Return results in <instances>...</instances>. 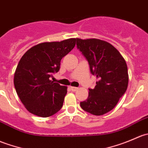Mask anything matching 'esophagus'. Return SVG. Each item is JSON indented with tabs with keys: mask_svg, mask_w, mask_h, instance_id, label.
<instances>
[{
	"mask_svg": "<svg viewBox=\"0 0 148 148\" xmlns=\"http://www.w3.org/2000/svg\"><path fill=\"white\" fill-rule=\"evenodd\" d=\"M79 89L78 87H75V86H71V90L73 91V92H76Z\"/></svg>",
	"mask_w": 148,
	"mask_h": 148,
	"instance_id": "1",
	"label": "esophagus"
}]
</instances>
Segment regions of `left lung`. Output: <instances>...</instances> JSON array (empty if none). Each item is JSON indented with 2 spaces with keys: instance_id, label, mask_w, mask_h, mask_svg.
I'll list each match as a JSON object with an SVG mask.
<instances>
[{
  "instance_id": "left-lung-1",
  "label": "left lung",
  "mask_w": 148,
  "mask_h": 148,
  "mask_svg": "<svg viewBox=\"0 0 148 148\" xmlns=\"http://www.w3.org/2000/svg\"><path fill=\"white\" fill-rule=\"evenodd\" d=\"M77 46L97 79L95 87L89 89L88 98L80 106L90 114L102 115L111 111L126 92L129 81L126 62L117 49L103 40L77 38Z\"/></svg>"
}]
</instances>
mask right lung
I'll return each mask as SVG.
<instances>
[{"label":"right lung","instance_id":"add662e5","mask_svg":"<svg viewBox=\"0 0 148 148\" xmlns=\"http://www.w3.org/2000/svg\"><path fill=\"white\" fill-rule=\"evenodd\" d=\"M77 38L44 42L29 49L19 61L14 73V86L29 112L41 117L61 110L67 86L49 79L60 69L62 58L75 46Z\"/></svg>","mask_w":148,"mask_h":148}]
</instances>
